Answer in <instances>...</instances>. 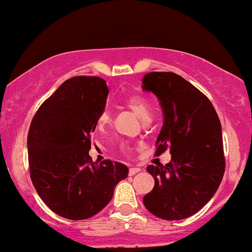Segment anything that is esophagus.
<instances>
[{"label": "esophagus", "mask_w": 252, "mask_h": 252, "mask_svg": "<svg viewBox=\"0 0 252 252\" xmlns=\"http://www.w3.org/2000/svg\"><path fill=\"white\" fill-rule=\"evenodd\" d=\"M140 168H135V167H132V168H129V175L130 176H132V175H135L136 173H138L140 172Z\"/></svg>", "instance_id": "34e87169"}]
</instances>
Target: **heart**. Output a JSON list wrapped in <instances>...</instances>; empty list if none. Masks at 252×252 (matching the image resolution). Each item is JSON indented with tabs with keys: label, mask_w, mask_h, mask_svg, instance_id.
I'll list each match as a JSON object with an SVG mask.
<instances>
[{
	"label": "heart",
	"mask_w": 252,
	"mask_h": 252,
	"mask_svg": "<svg viewBox=\"0 0 252 252\" xmlns=\"http://www.w3.org/2000/svg\"><path fill=\"white\" fill-rule=\"evenodd\" d=\"M124 104H126V108L131 110L136 116L141 118L142 121H148L150 118V105L148 100L142 96H138V94L129 96L126 100H124ZM110 122H111V115H110L108 110H104V111H102L98 115L96 124L99 129L105 128ZM123 149L126 150V152H129L128 147H124Z\"/></svg>",
	"instance_id": "obj_1"
}]
</instances>
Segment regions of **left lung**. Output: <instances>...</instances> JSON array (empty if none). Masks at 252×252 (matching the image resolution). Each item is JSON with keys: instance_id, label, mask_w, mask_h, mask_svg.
Segmentation results:
<instances>
[{"instance_id": "obj_1", "label": "left lung", "mask_w": 252, "mask_h": 252, "mask_svg": "<svg viewBox=\"0 0 252 252\" xmlns=\"http://www.w3.org/2000/svg\"><path fill=\"white\" fill-rule=\"evenodd\" d=\"M142 83L163 111L155 154L169 149L172 155L166 166L147 167L155 185L143 204L164 220L189 218L210 201L224 176L220 121L209 98L179 74L150 72Z\"/></svg>"}]
</instances>
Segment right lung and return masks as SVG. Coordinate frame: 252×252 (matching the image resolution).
Segmentation results:
<instances>
[{
  "label": "right lung",
  "mask_w": 252,
  "mask_h": 252,
  "mask_svg": "<svg viewBox=\"0 0 252 252\" xmlns=\"http://www.w3.org/2000/svg\"><path fill=\"white\" fill-rule=\"evenodd\" d=\"M109 89L99 77L67 79L43 102L32 120L27 137L30 175L37 194L58 216L83 220L111 200L128 167L104 160L94 162L91 132L104 111Z\"/></svg>",
  "instance_id": "1"
}]
</instances>
